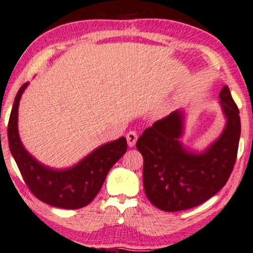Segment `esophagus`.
I'll list each match as a JSON object with an SVG mask.
<instances>
[{
  "label": "esophagus",
  "instance_id": "esophagus-1",
  "mask_svg": "<svg viewBox=\"0 0 253 253\" xmlns=\"http://www.w3.org/2000/svg\"><path fill=\"white\" fill-rule=\"evenodd\" d=\"M126 138H127V143H128V146L129 147H134L135 144L137 142V138H138V136L135 131H128L127 135H126Z\"/></svg>",
  "mask_w": 253,
  "mask_h": 253
}]
</instances>
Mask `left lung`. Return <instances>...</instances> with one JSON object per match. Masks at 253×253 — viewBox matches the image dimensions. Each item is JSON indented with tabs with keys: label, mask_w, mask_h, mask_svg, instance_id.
Masks as SVG:
<instances>
[{
	"label": "left lung",
	"mask_w": 253,
	"mask_h": 253,
	"mask_svg": "<svg viewBox=\"0 0 253 253\" xmlns=\"http://www.w3.org/2000/svg\"><path fill=\"white\" fill-rule=\"evenodd\" d=\"M219 98L225 125L207 147L192 148L182 142L187 116L184 109L154 123L137 140L144 158L145 194L157 209L175 212L198 207L229 179L237 160L241 123L228 85Z\"/></svg>",
	"instance_id": "8db88e82"
}]
</instances>
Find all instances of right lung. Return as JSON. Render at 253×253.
<instances>
[{
  "mask_svg": "<svg viewBox=\"0 0 253 253\" xmlns=\"http://www.w3.org/2000/svg\"><path fill=\"white\" fill-rule=\"evenodd\" d=\"M28 85L29 83L24 84L16 93L8 121L7 138L12 156L30 191L42 202L66 210L84 208L96 198L109 169L126 153L127 140L123 136L102 144L69 168L44 165L28 152L19 134V105Z\"/></svg>",
  "mask_w": 253,
  "mask_h": 253,
  "instance_id": "1",
  "label": "right lung"
}]
</instances>
